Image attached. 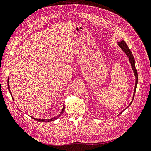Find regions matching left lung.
Listing matches in <instances>:
<instances>
[{
    "label": "left lung",
    "mask_w": 151,
    "mask_h": 151,
    "mask_svg": "<svg viewBox=\"0 0 151 151\" xmlns=\"http://www.w3.org/2000/svg\"><path fill=\"white\" fill-rule=\"evenodd\" d=\"M118 45H119V47L122 49V50L123 52H124L125 53V54L127 55V57H129V61L130 62V64H131V66H132V70H133L134 72V74H135V89H134V95H133V98H132V100L131 103H130V104L126 108H125L120 113L121 114L123 111H125V109L129 108L130 105L132 104V101H133V100L134 99V96H135V91H136V88H137V83H138V74H137V71L136 70V68H135V59L134 58V56L133 55H132L130 50L129 49V48L128 47L127 45L126 44V43L124 42V41L122 40L121 41V42H118ZM119 114V115H120Z\"/></svg>",
    "instance_id": "left-lung-1"
}]
</instances>
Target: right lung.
<instances>
[{
  "label": "right lung",
  "instance_id": "add662e5",
  "mask_svg": "<svg viewBox=\"0 0 151 151\" xmlns=\"http://www.w3.org/2000/svg\"><path fill=\"white\" fill-rule=\"evenodd\" d=\"M7 86H8V89H9V91H10V87H9V79H8V80H7ZM10 93H11V91H10ZM11 96H12V99L14 100V98H13V97H12V94H11ZM64 109H65V106H64V104H63V108H62V111H61V112H60V113L59 114V115L57 116H56V117H54V118H50V119H47V120H46V119H37V118H33V117H31L32 118H33V119H34V120H36V121H38V122H52V121H53V120H57V118H58L59 117H60L62 115V113H63V112L64 111Z\"/></svg>",
  "mask_w": 151,
  "mask_h": 151
}]
</instances>
